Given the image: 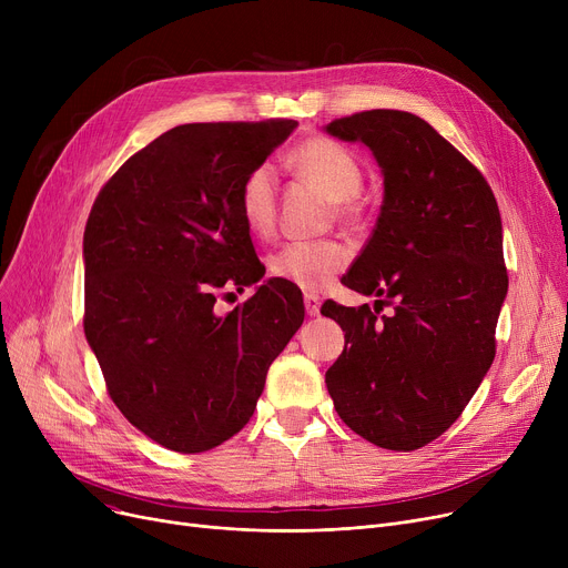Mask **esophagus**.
<instances>
[{
  "mask_svg": "<svg viewBox=\"0 0 568 568\" xmlns=\"http://www.w3.org/2000/svg\"><path fill=\"white\" fill-rule=\"evenodd\" d=\"M304 304H306V313L311 315V317H315L317 313H320V296L317 294H313V292H306L304 294Z\"/></svg>",
  "mask_w": 568,
  "mask_h": 568,
  "instance_id": "obj_1",
  "label": "esophagus"
}]
</instances>
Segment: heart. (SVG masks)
Here are the masks:
<instances>
[{
    "mask_svg": "<svg viewBox=\"0 0 568 568\" xmlns=\"http://www.w3.org/2000/svg\"><path fill=\"white\" fill-rule=\"evenodd\" d=\"M292 168L300 172L326 197L336 202L338 212H349V200L362 191L364 172L359 161L341 142L329 138H311L294 149ZM278 176L274 165H255L239 191V209L251 232L268 234L276 221ZM349 248L336 239L320 242H292L268 257V268L281 281L317 292L329 285L349 264Z\"/></svg>",
    "mask_w": 568,
    "mask_h": 568,
    "instance_id": "obj_1",
    "label": "heart"
}]
</instances>
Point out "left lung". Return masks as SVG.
<instances>
[{
	"mask_svg": "<svg viewBox=\"0 0 568 568\" xmlns=\"http://www.w3.org/2000/svg\"><path fill=\"white\" fill-rule=\"evenodd\" d=\"M324 131L362 142L382 172L375 230L343 283L389 315L326 302L345 332L324 382L341 419L392 452H414L449 428L495 359L509 290L497 200L460 152L422 116L368 110Z\"/></svg>",
	"mask_w": 568,
	"mask_h": 568,
	"instance_id": "left-lung-1",
	"label": "left lung"
}]
</instances>
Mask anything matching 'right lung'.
Wrapping results in <instances>:
<instances>
[{
  "instance_id": "right-lung-1",
  "label": "right lung",
  "mask_w": 568,
  "mask_h": 568,
  "mask_svg": "<svg viewBox=\"0 0 568 568\" xmlns=\"http://www.w3.org/2000/svg\"><path fill=\"white\" fill-rule=\"evenodd\" d=\"M296 129L184 124L149 142L99 193L82 242L84 336L110 398L170 452L242 430L266 371L304 322L302 292L266 278L239 209L246 174ZM255 282L225 316L214 288Z\"/></svg>"
}]
</instances>
